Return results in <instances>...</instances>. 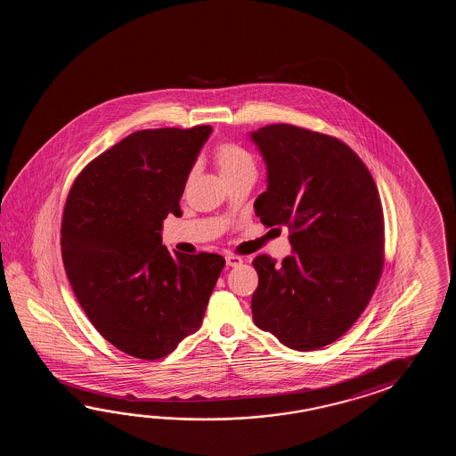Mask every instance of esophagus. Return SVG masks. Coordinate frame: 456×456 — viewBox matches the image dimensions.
<instances>
[{
  "instance_id": "esophagus-1",
  "label": "esophagus",
  "mask_w": 456,
  "mask_h": 456,
  "mask_svg": "<svg viewBox=\"0 0 456 456\" xmlns=\"http://www.w3.org/2000/svg\"><path fill=\"white\" fill-rule=\"evenodd\" d=\"M224 261H226V265H228V267H236V265L242 264L241 257H240V256H234V254L226 256V257H224Z\"/></svg>"
}]
</instances>
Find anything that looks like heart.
Returning <instances> with one entry per match:
<instances>
[{
    "mask_svg": "<svg viewBox=\"0 0 456 456\" xmlns=\"http://www.w3.org/2000/svg\"><path fill=\"white\" fill-rule=\"evenodd\" d=\"M214 159L224 181L256 169L251 153L232 142H224L215 146Z\"/></svg>",
    "mask_w": 456,
    "mask_h": 456,
    "instance_id": "heart-1",
    "label": "heart"
}]
</instances>
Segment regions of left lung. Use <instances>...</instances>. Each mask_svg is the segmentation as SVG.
<instances>
[{"mask_svg":"<svg viewBox=\"0 0 456 456\" xmlns=\"http://www.w3.org/2000/svg\"><path fill=\"white\" fill-rule=\"evenodd\" d=\"M267 166L254 210L265 226H289L293 254L252 265L259 285L252 320L290 349L339 339L367 308L385 262L379 189L344 142L289 124L252 132Z\"/></svg>","mask_w":456,"mask_h":456,"instance_id":"8db88e82","label":"left lung"}]
</instances>
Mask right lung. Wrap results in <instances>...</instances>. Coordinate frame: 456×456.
<instances>
[{
  "label": "right lung",
  "mask_w": 456,
  "mask_h": 456,
  "mask_svg": "<svg viewBox=\"0 0 456 456\" xmlns=\"http://www.w3.org/2000/svg\"><path fill=\"white\" fill-rule=\"evenodd\" d=\"M212 126L140 130L97 156L69 189L61 257L97 332L132 357L163 359L204 320L224 259L167 251L163 220Z\"/></svg>",
  "instance_id": "obj_1"
}]
</instances>
